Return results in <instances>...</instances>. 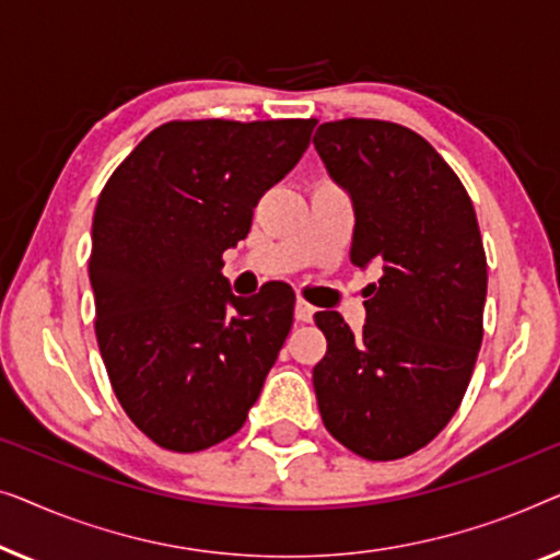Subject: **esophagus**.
I'll use <instances>...</instances> for the list:
<instances>
[{
	"instance_id": "34e87169",
	"label": "esophagus",
	"mask_w": 560,
	"mask_h": 560,
	"mask_svg": "<svg viewBox=\"0 0 560 560\" xmlns=\"http://www.w3.org/2000/svg\"><path fill=\"white\" fill-rule=\"evenodd\" d=\"M314 306L310 304V302H304V299H296V306H294V317L299 319V322H312V317H314Z\"/></svg>"
}]
</instances>
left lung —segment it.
<instances>
[{
    "label": "left lung",
    "mask_w": 560,
    "mask_h": 560,
    "mask_svg": "<svg viewBox=\"0 0 560 560\" xmlns=\"http://www.w3.org/2000/svg\"><path fill=\"white\" fill-rule=\"evenodd\" d=\"M314 147L355 208L350 261L377 264L365 325L317 312L327 352L312 381L342 446L390 462L427 446L459 408L482 345L487 258L475 205L427 139L400 124H322Z\"/></svg>",
    "instance_id": "obj_1"
}]
</instances>
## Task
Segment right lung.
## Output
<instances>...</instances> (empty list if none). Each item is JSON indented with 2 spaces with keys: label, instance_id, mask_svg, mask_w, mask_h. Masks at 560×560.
<instances>
[{
  "label": "right lung",
  "instance_id": "right-lung-1",
  "mask_svg": "<svg viewBox=\"0 0 560 560\" xmlns=\"http://www.w3.org/2000/svg\"><path fill=\"white\" fill-rule=\"evenodd\" d=\"M314 119L167 121L108 177L89 277L108 381L141 434L170 452L233 436L294 319V291L235 296L223 250L294 170Z\"/></svg>",
  "mask_w": 560,
  "mask_h": 560
}]
</instances>
